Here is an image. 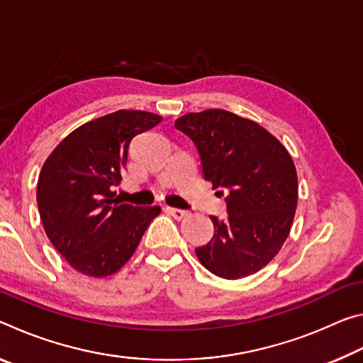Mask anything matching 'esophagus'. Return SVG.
<instances>
[{"instance_id":"34e87169","label":"esophagus","mask_w":363,"mask_h":363,"mask_svg":"<svg viewBox=\"0 0 363 363\" xmlns=\"http://www.w3.org/2000/svg\"><path fill=\"white\" fill-rule=\"evenodd\" d=\"M167 211H168L174 219H182V218L187 216V211H186V210H179V208L167 206Z\"/></svg>"}]
</instances>
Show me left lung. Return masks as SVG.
<instances>
[{"label": "left lung", "instance_id": "obj_1", "mask_svg": "<svg viewBox=\"0 0 363 363\" xmlns=\"http://www.w3.org/2000/svg\"><path fill=\"white\" fill-rule=\"evenodd\" d=\"M174 126L194 140L205 179L229 192L227 218L211 216L214 235L195 248L196 257L227 280L256 274L279 253L293 224L298 176L290 153L257 123L227 110L187 113Z\"/></svg>", "mask_w": 363, "mask_h": 363}]
</instances>
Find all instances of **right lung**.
Returning a JSON list of instances; mask_svg holds the SVG:
<instances>
[{"mask_svg":"<svg viewBox=\"0 0 363 363\" xmlns=\"http://www.w3.org/2000/svg\"><path fill=\"white\" fill-rule=\"evenodd\" d=\"M162 116L118 110L70 133L43 164L36 201L49 240L70 266L107 277L130 261L160 206H133L115 196L134 136Z\"/></svg>","mask_w":363,"mask_h":363,"instance_id":"right-lung-1","label":"right lung"}]
</instances>
